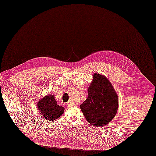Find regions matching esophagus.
Instances as JSON below:
<instances>
[{"label":"esophagus","mask_w":156,"mask_h":156,"mask_svg":"<svg viewBox=\"0 0 156 156\" xmlns=\"http://www.w3.org/2000/svg\"><path fill=\"white\" fill-rule=\"evenodd\" d=\"M67 105H68V106H69V107H73V106H76V104H73L72 102H69L67 103Z\"/></svg>","instance_id":"esophagus-1"}]
</instances>
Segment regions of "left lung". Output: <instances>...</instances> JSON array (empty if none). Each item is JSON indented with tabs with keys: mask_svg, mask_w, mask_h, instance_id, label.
I'll use <instances>...</instances> for the list:
<instances>
[{
	"mask_svg": "<svg viewBox=\"0 0 156 156\" xmlns=\"http://www.w3.org/2000/svg\"><path fill=\"white\" fill-rule=\"evenodd\" d=\"M80 108L86 120L94 126H104L113 119L118 108V98L106 77L94 75L88 97Z\"/></svg>",
	"mask_w": 156,
	"mask_h": 156,
	"instance_id": "left-lung-1",
	"label": "left lung"
}]
</instances>
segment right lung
Wrapping results in <instances>:
<instances>
[{"label": "right lung", "mask_w": 156, "mask_h": 156, "mask_svg": "<svg viewBox=\"0 0 156 156\" xmlns=\"http://www.w3.org/2000/svg\"><path fill=\"white\" fill-rule=\"evenodd\" d=\"M38 108L45 119L53 121L62 116L64 108L57 104L54 96L47 95L39 101Z\"/></svg>", "instance_id": "add662e5"}]
</instances>
